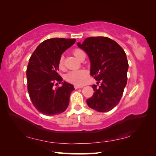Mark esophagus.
Listing matches in <instances>:
<instances>
[{"instance_id": "34e87169", "label": "esophagus", "mask_w": 156, "mask_h": 156, "mask_svg": "<svg viewBox=\"0 0 156 156\" xmlns=\"http://www.w3.org/2000/svg\"><path fill=\"white\" fill-rule=\"evenodd\" d=\"M83 87H84L83 85H78V84H76V85H75V86H74V88H75L76 89H77L83 88Z\"/></svg>"}]
</instances>
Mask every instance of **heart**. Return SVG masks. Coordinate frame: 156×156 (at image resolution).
Wrapping results in <instances>:
<instances>
[{
  "instance_id": "1",
  "label": "heart",
  "mask_w": 156,
  "mask_h": 156,
  "mask_svg": "<svg viewBox=\"0 0 156 156\" xmlns=\"http://www.w3.org/2000/svg\"><path fill=\"white\" fill-rule=\"evenodd\" d=\"M73 54L77 58L78 60L80 59L82 56L84 54L83 50L80 49L76 48L73 50ZM58 67L60 69H64V58L61 56L58 60ZM87 76V72L84 69H76L71 71L67 73L65 76V80L69 83H71L74 84H83Z\"/></svg>"
}]
</instances>
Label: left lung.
Listing matches in <instances>:
<instances>
[{
	"label": "left lung",
	"instance_id": "8db88e82",
	"mask_svg": "<svg viewBox=\"0 0 156 156\" xmlns=\"http://www.w3.org/2000/svg\"><path fill=\"white\" fill-rule=\"evenodd\" d=\"M78 46L91 61V76L97 80L94 94L87 100L88 106L98 112H107L119 103L127 83L128 60L125 51L108 37L85 38Z\"/></svg>",
	"mask_w": 156,
	"mask_h": 156
}]
</instances>
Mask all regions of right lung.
Instances as JSON below:
<instances>
[{"mask_svg":"<svg viewBox=\"0 0 156 156\" xmlns=\"http://www.w3.org/2000/svg\"><path fill=\"white\" fill-rule=\"evenodd\" d=\"M76 39L54 38L39 44L31 55L27 68V91L34 107L44 115H54L67 109L69 97L74 89L64 82L58 72V60L66 49L75 43Z\"/></svg>","mask_w":156,"mask_h":156,"instance_id":"obj_1","label":"right lung"}]
</instances>
